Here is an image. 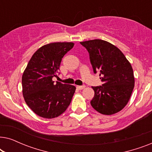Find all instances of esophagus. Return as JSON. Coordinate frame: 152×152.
I'll return each mask as SVG.
<instances>
[{
	"label": "esophagus",
	"mask_w": 152,
	"mask_h": 152,
	"mask_svg": "<svg viewBox=\"0 0 152 152\" xmlns=\"http://www.w3.org/2000/svg\"><path fill=\"white\" fill-rule=\"evenodd\" d=\"M85 88V86H77V88L79 89V90H82Z\"/></svg>",
	"instance_id": "esophagus-1"
}]
</instances>
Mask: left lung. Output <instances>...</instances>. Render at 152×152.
<instances>
[{
	"mask_svg": "<svg viewBox=\"0 0 152 152\" xmlns=\"http://www.w3.org/2000/svg\"><path fill=\"white\" fill-rule=\"evenodd\" d=\"M88 50L94 73L99 72L102 86H93L91 104L104 115H112L128 103L134 88L132 65L124 54L111 43L101 39L80 42Z\"/></svg>",
	"mask_w": 152,
	"mask_h": 152,
	"instance_id": "8db88e82",
	"label": "left lung"
}]
</instances>
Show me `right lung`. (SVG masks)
<instances>
[{
  "label": "right lung",
  "mask_w": 152,
  "mask_h": 152,
  "mask_svg": "<svg viewBox=\"0 0 152 152\" xmlns=\"http://www.w3.org/2000/svg\"><path fill=\"white\" fill-rule=\"evenodd\" d=\"M74 46L72 42L51 43L41 47L31 57L22 76L23 95L37 115L54 118L67 109L75 86L55 83L62 58Z\"/></svg>",
  "instance_id": "obj_1"
}]
</instances>
